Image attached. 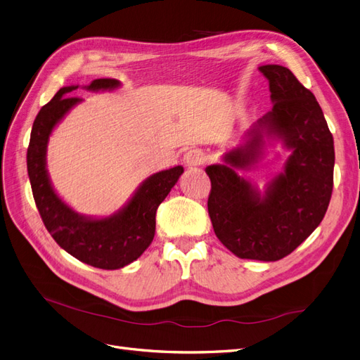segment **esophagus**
I'll return each instance as SVG.
<instances>
[{
  "label": "esophagus",
  "instance_id": "1",
  "mask_svg": "<svg viewBox=\"0 0 360 360\" xmlns=\"http://www.w3.org/2000/svg\"><path fill=\"white\" fill-rule=\"evenodd\" d=\"M184 162L187 166L193 167V166H200L205 162V153L198 148H193L188 150L184 155Z\"/></svg>",
  "mask_w": 360,
  "mask_h": 360
}]
</instances>
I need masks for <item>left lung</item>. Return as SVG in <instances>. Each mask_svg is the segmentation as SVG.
<instances>
[{
    "mask_svg": "<svg viewBox=\"0 0 360 360\" xmlns=\"http://www.w3.org/2000/svg\"><path fill=\"white\" fill-rule=\"evenodd\" d=\"M269 79L273 108L252 126L243 143L206 167L212 182L209 217L219 242L243 259L278 261L322 222L334 187V138L313 93L281 65L258 68ZM265 139L290 151L284 170L261 193L236 173L263 156Z\"/></svg>",
    "mask_w": 360,
    "mask_h": 360,
    "instance_id": "left-lung-1",
    "label": "left lung"
}]
</instances>
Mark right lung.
I'll list each match as a JSON object with an SVG mask.
<instances>
[{"label": "right lung", "mask_w": 360, "mask_h": 360, "mask_svg": "<svg viewBox=\"0 0 360 360\" xmlns=\"http://www.w3.org/2000/svg\"><path fill=\"white\" fill-rule=\"evenodd\" d=\"M120 82L114 78L93 79L86 90H114ZM78 86L62 87L39 110L31 130L26 166L37 209L47 231L70 255L91 267L118 270L136 261L153 242L155 212L184 173L182 166L157 172L146 178L130 200L115 214L95 218L78 214L55 191L47 172V143L63 117L83 99L71 98Z\"/></svg>", "instance_id": "right-lung-1"}]
</instances>
